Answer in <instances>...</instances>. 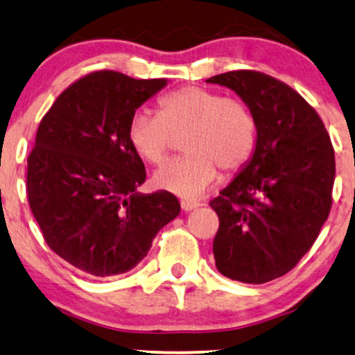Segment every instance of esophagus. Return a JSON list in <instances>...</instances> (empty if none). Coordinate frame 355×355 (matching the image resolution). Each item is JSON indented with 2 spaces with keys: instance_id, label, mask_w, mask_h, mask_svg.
Returning a JSON list of instances; mask_svg holds the SVG:
<instances>
[{
  "instance_id": "obj_1",
  "label": "esophagus",
  "mask_w": 355,
  "mask_h": 355,
  "mask_svg": "<svg viewBox=\"0 0 355 355\" xmlns=\"http://www.w3.org/2000/svg\"><path fill=\"white\" fill-rule=\"evenodd\" d=\"M200 203L197 202H192V200H181V208L184 211H191L193 210V208H197Z\"/></svg>"
}]
</instances>
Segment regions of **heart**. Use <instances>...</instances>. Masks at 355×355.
<instances>
[{
	"label": "heart",
	"instance_id": "1",
	"mask_svg": "<svg viewBox=\"0 0 355 355\" xmlns=\"http://www.w3.org/2000/svg\"><path fill=\"white\" fill-rule=\"evenodd\" d=\"M255 121L241 100L221 96L203 87H184L163 96L158 116L139 111L129 123V140L150 164L163 163L176 139L187 155L163 164L153 181L181 197H200L220 176L234 173L255 147Z\"/></svg>",
	"mask_w": 355,
	"mask_h": 355
}]
</instances>
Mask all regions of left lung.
<instances>
[{"instance_id":"1","label":"left lung","mask_w":355,"mask_h":355,"mask_svg":"<svg viewBox=\"0 0 355 355\" xmlns=\"http://www.w3.org/2000/svg\"><path fill=\"white\" fill-rule=\"evenodd\" d=\"M207 82L234 90L257 128L254 157L210 202L220 218L215 265L241 283H268L299 263L328 220L336 173L331 139L317 111L275 77L239 69Z\"/></svg>"}]
</instances>
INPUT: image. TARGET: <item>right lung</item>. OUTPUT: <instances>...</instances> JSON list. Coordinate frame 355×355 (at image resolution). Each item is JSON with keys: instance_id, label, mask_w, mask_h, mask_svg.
<instances>
[{"instance_id": "right-lung-1", "label": "right lung", "mask_w": 355, "mask_h": 355, "mask_svg": "<svg viewBox=\"0 0 355 355\" xmlns=\"http://www.w3.org/2000/svg\"><path fill=\"white\" fill-rule=\"evenodd\" d=\"M166 79L90 72L43 116L27 158L28 205L48 247L92 276L123 275L181 211L171 192H135L147 173L129 123Z\"/></svg>"}]
</instances>
